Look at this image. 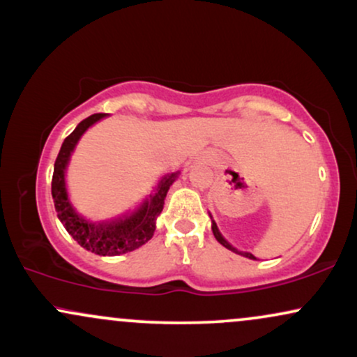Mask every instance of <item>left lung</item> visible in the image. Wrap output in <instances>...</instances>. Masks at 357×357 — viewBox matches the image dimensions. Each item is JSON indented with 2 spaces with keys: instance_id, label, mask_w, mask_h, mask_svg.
Wrapping results in <instances>:
<instances>
[{
  "instance_id": "1",
  "label": "left lung",
  "mask_w": 357,
  "mask_h": 357,
  "mask_svg": "<svg viewBox=\"0 0 357 357\" xmlns=\"http://www.w3.org/2000/svg\"><path fill=\"white\" fill-rule=\"evenodd\" d=\"M212 232H214V237L218 238V242H219V243H222V245L225 247V249H229V250L236 252V254H238V255H243V257H247V259H254V260H255V257L252 255V254H249V252H238L237 249H234V247L231 245V243H229L227 241H225V238H224L222 236H220V232H219L218 225H215L214 220H212Z\"/></svg>"
}]
</instances>
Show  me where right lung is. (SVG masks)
<instances>
[{"mask_svg":"<svg viewBox=\"0 0 357 357\" xmlns=\"http://www.w3.org/2000/svg\"><path fill=\"white\" fill-rule=\"evenodd\" d=\"M105 115L107 114L90 115L89 119L80 121L77 128L64 139L61 151L56 158V163H54L52 199L57 211V218L64 224L67 232L74 237V241H77L84 249L96 252L98 255H120L138 249L153 237V232L156 229V218L163 211L165 197L178 173L165 176L161 183L158 184L155 196H150V201L143 202L138 211H135L132 215H126L125 219L92 224L80 218L67 199L64 181L66 166L69 163L70 153L74 151L82 133L90 125H93Z\"/></svg>","mask_w":357,"mask_h":357,"instance_id":"1","label":"right lung"}]
</instances>
